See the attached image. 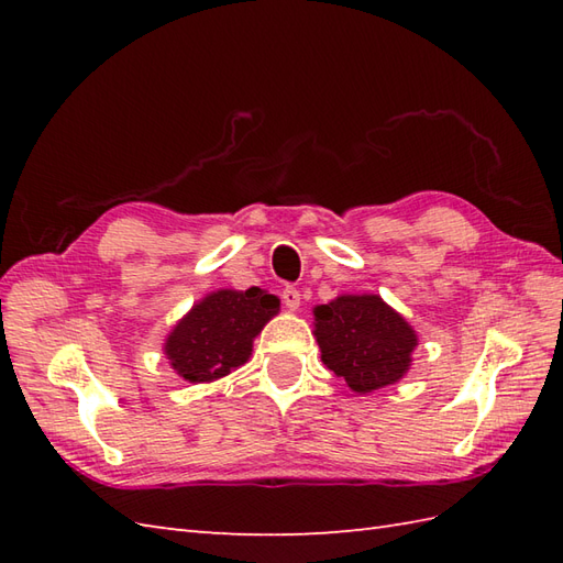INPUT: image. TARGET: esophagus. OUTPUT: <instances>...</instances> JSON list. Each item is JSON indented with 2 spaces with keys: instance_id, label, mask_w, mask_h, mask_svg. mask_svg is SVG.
I'll return each mask as SVG.
<instances>
[{
  "instance_id": "obj_1",
  "label": "esophagus",
  "mask_w": 563,
  "mask_h": 563,
  "mask_svg": "<svg viewBox=\"0 0 563 563\" xmlns=\"http://www.w3.org/2000/svg\"><path fill=\"white\" fill-rule=\"evenodd\" d=\"M280 297H283V305L288 307V309L300 307V290L292 288V285H288V288H283Z\"/></svg>"
}]
</instances>
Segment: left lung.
I'll list each match as a JSON object with an SVG mask.
<instances>
[{"label": "left lung", "mask_w": 563, "mask_h": 563, "mask_svg": "<svg viewBox=\"0 0 563 563\" xmlns=\"http://www.w3.org/2000/svg\"><path fill=\"white\" fill-rule=\"evenodd\" d=\"M321 361L353 391H373L401 379L416 333L377 295H343L314 309Z\"/></svg>", "instance_id": "8db88e82"}]
</instances>
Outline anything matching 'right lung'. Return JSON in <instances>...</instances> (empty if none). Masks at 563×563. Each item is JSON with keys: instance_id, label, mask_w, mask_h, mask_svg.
<instances>
[{"instance_id": "1", "label": "right lung", "mask_w": 563, "mask_h": 563, "mask_svg": "<svg viewBox=\"0 0 563 563\" xmlns=\"http://www.w3.org/2000/svg\"><path fill=\"white\" fill-rule=\"evenodd\" d=\"M280 300L261 288L218 290L198 302L166 339V357L188 382H210L244 365L251 341L278 314Z\"/></svg>"}]
</instances>
